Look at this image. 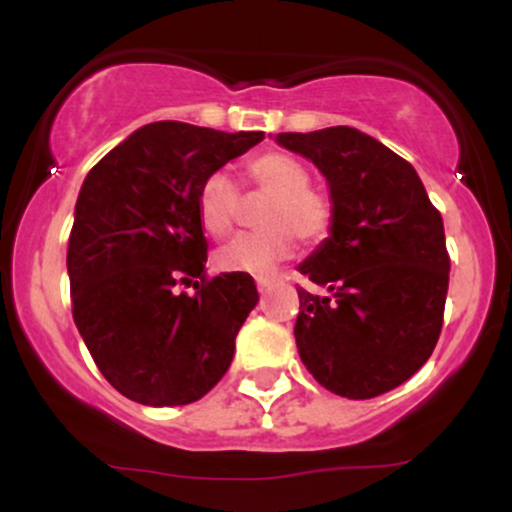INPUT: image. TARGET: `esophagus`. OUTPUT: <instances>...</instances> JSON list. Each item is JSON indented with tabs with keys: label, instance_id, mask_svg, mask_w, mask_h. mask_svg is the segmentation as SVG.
Wrapping results in <instances>:
<instances>
[{
	"label": "esophagus",
	"instance_id": "esophagus-1",
	"mask_svg": "<svg viewBox=\"0 0 512 512\" xmlns=\"http://www.w3.org/2000/svg\"><path fill=\"white\" fill-rule=\"evenodd\" d=\"M272 284H274L272 276H257V289L260 291H267Z\"/></svg>",
	"mask_w": 512,
	"mask_h": 512
}]
</instances>
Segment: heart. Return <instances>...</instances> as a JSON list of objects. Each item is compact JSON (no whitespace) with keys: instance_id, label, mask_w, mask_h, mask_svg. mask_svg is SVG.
Segmentation results:
<instances>
[{"instance_id":"1","label":"heart","mask_w":512,"mask_h":512,"mask_svg":"<svg viewBox=\"0 0 512 512\" xmlns=\"http://www.w3.org/2000/svg\"><path fill=\"white\" fill-rule=\"evenodd\" d=\"M245 178L260 195L269 197L260 223L262 231L243 233L216 250L214 264L221 272L267 274L289 260L296 238L305 248H317L332 236L334 209L325 190L310 185V170L284 151H264L245 163ZM240 214V187L226 170H214L197 190V216L209 236H226Z\"/></svg>"}]
</instances>
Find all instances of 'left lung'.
I'll return each instance as SVG.
<instances>
[{"instance_id":"obj_1","label":"left lung","mask_w":512,"mask_h":512,"mask_svg":"<svg viewBox=\"0 0 512 512\" xmlns=\"http://www.w3.org/2000/svg\"><path fill=\"white\" fill-rule=\"evenodd\" d=\"M276 142L315 163L337 209L332 236L301 274L296 346L322 387L349 399L395 390L436 349L450 255L440 211L411 163L354 127L281 132Z\"/></svg>"}]
</instances>
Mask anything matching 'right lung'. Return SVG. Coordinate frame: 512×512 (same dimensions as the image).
<instances>
[{"label": "right lung", "instance_id": "right-lung-1", "mask_svg": "<svg viewBox=\"0 0 512 512\" xmlns=\"http://www.w3.org/2000/svg\"><path fill=\"white\" fill-rule=\"evenodd\" d=\"M262 139L154 122L86 175L67 250L72 315L105 380L134 402H197L231 366L260 293L245 272H204L197 190ZM178 283L198 293L178 294Z\"/></svg>", "mask_w": 512, "mask_h": 512}]
</instances>
